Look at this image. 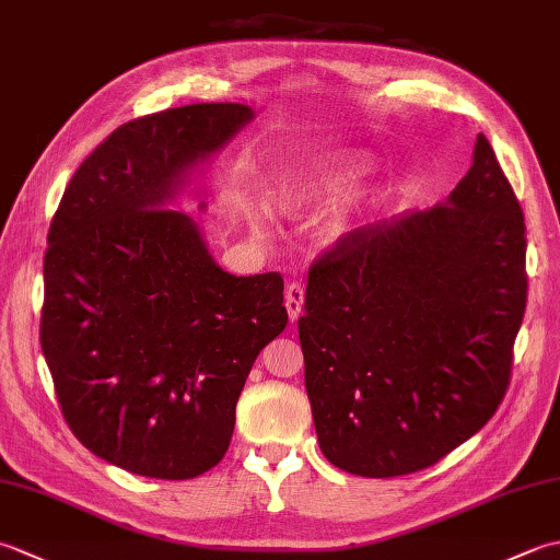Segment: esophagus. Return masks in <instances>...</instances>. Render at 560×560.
<instances>
[{
    "label": "esophagus",
    "mask_w": 560,
    "mask_h": 560,
    "mask_svg": "<svg viewBox=\"0 0 560 560\" xmlns=\"http://www.w3.org/2000/svg\"><path fill=\"white\" fill-rule=\"evenodd\" d=\"M303 303H305V289L301 287V283H289L287 287V311H289L291 323H295V319L301 317Z\"/></svg>",
    "instance_id": "esophagus-1"
}]
</instances>
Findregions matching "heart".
Listing matches in <instances>:
<instances>
[{"label":"heart","mask_w":560,"mask_h":560,"mask_svg":"<svg viewBox=\"0 0 560 560\" xmlns=\"http://www.w3.org/2000/svg\"><path fill=\"white\" fill-rule=\"evenodd\" d=\"M363 173L365 159L361 153H339V156L301 165V168L279 175L271 185V201L281 213H299L307 207L323 205V201L337 197L359 180ZM249 221L261 225L265 211L253 209L249 211ZM353 223L355 211L351 207H337L327 213L323 225H319V237L325 243H339L353 229Z\"/></svg>","instance_id":"heart-1"}]
</instances>
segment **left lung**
Masks as SVG:
<instances>
[{"label": "left lung", "mask_w": 560, "mask_h": 560, "mask_svg": "<svg viewBox=\"0 0 560 560\" xmlns=\"http://www.w3.org/2000/svg\"><path fill=\"white\" fill-rule=\"evenodd\" d=\"M525 217L483 135L445 205L368 225L307 273L317 443L368 479L431 467L503 401L527 303Z\"/></svg>", "instance_id": "1"}]
</instances>
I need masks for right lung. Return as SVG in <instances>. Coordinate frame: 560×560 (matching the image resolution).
<instances>
[{"label": "right lung", "instance_id": "right-lung-1", "mask_svg": "<svg viewBox=\"0 0 560 560\" xmlns=\"http://www.w3.org/2000/svg\"><path fill=\"white\" fill-rule=\"evenodd\" d=\"M253 120L249 105L197 103L122 125L79 165L47 233L40 347L59 407L83 447L139 477L217 467L249 368L289 323L279 273L233 277L175 209Z\"/></svg>", "mask_w": 560, "mask_h": 560}]
</instances>
